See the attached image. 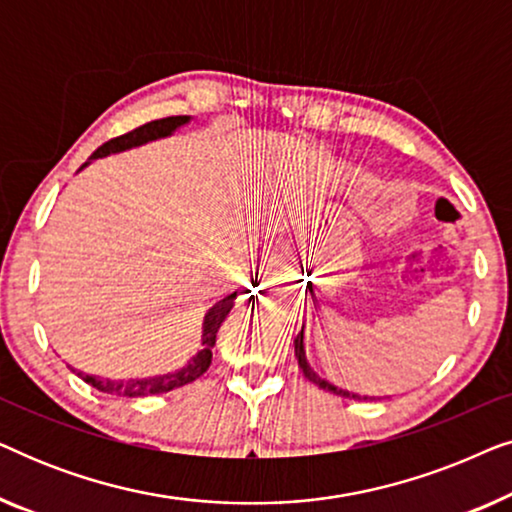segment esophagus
<instances>
[{"label":"esophagus","mask_w":512,"mask_h":512,"mask_svg":"<svg viewBox=\"0 0 512 512\" xmlns=\"http://www.w3.org/2000/svg\"><path fill=\"white\" fill-rule=\"evenodd\" d=\"M282 265H284V258L282 256L270 254V256H265V261H261V272H263L265 277L277 275V272L282 270Z\"/></svg>","instance_id":"esophagus-1"}]
</instances>
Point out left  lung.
<instances>
[{
    "instance_id": "8db88e82",
    "label": "left lung",
    "mask_w": 512,
    "mask_h": 512,
    "mask_svg": "<svg viewBox=\"0 0 512 512\" xmlns=\"http://www.w3.org/2000/svg\"><path fill=\"white\" fill-rule=\"evenodd\" d=\"M293 347H296V359H298L300 370H303V375H305L307 380H310L312 384H317L319 389L328 391V394H335V396H342V398H356V401H368V396L361 398L359 394H354V391H347V389L335 387V384L324 380V377H321L319 373H314V368L310 366V361H307V354H305V324H303V328H300L298 338L293 340Z\"/></svg>"
}]
</instances>
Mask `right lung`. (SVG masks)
I'll use <instances>...</instances> for the list:
<instances>
[{"label":"right lung","mask_w":512,"mask_h":512,"mask_svg":"<svg viewBox=\"0 0 512 512\" xmlns=\"http://www.w3.org/2000/svg\"><path fill=\"white\" fill-rule=\"evenodd\" d=\"M191 121H193L191 116H170V118H160V121L146 123V125H142V128L128 132V135H121V137L111 139V142H107V144H102L100 149H97L93 156L88 158V163H83L79 167V172L97 158H107V156H111V153H123V151H130V149H137V146L156 142V139L170 137L179 128H184V125H188ZM235 298H237V291L230 293V296H226L223 300H219V303H214L212 307H209L205 319H202V340H200L202 349L193 356L191 361L186 363V366L172 370V373L151 375V377H135V380H109V377L81 373V370H76L72 366H69V370L79 375L83 382L90 384V387L102 391V394L123 396V398H142V396L167 394V391L184 387V384H191V382L198 380L202 373H207L209 363H212V349L216 345V333H219L221 324L226 321L230 310H233Z\"/></svg>","instance_id":"obj_1"}]
</instances>
